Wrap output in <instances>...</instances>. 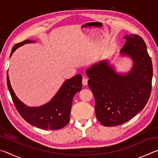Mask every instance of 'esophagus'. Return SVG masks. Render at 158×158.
I'll return each mask as SVG.
<instances>
[{
	"label": "esophagus",
	"mask_w": 158,
	"mask_h": 158,
	"mask_svg": "<svg viewBox=\"0 0 158 158\" xmlns=\"http://www.w3.org/2000/svg\"><path fill=\"white\" fill-rule=\"evenodd\" d=\"M82 84H83V85H87L88 84V79L85 78V77H84V78H83V79H82Z\"/></svg>",
	"instance_id": "obj_1"
}]
</instances>
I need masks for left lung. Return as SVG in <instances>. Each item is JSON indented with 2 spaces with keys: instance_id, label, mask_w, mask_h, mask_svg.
<instances>
[{
  "instance_id": "1",
  "label": "left lung",
  "mask_w": 158,
  "mask_h": 158,
  "mask_svg": "<svg viewBox=\"0 0 158 158\" xmlns=\"http://www.w3.org/2000/svg\"><path fill=\"white\" fill-rule=\"evenodd\" d=\"M124 37L126 42L121 52L133 59L130 73L118 74L106 61L86 70L88 85L95 98L96 117L106 127L132 119L144 108L151 93L153 65L145 42L138 35Z\"/></svg>"
}]
</instances>
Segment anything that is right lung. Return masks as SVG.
<instances>
[{"instance_id":"add662e5","label":"right lung","mask_w":158,"mask_h":158,"mask_svg":"<svg viewBox=\"0 0 158 158\" xmlns=\"http://www.w3.org/2000/svg\"><path fill=\"white\" fill-rule=\"evenodd\" d=\"M32 42L33 40H26L15 44L10 56L18 47ZM81 81L82 76L77 74L67 80L52 100L46 105L38 107H28L18 100L15 95L7 73V87L19 114L28 123L44 130H59L68 123L73 98L77 92L81 90Z\"/></svg>"}]
</instances>
